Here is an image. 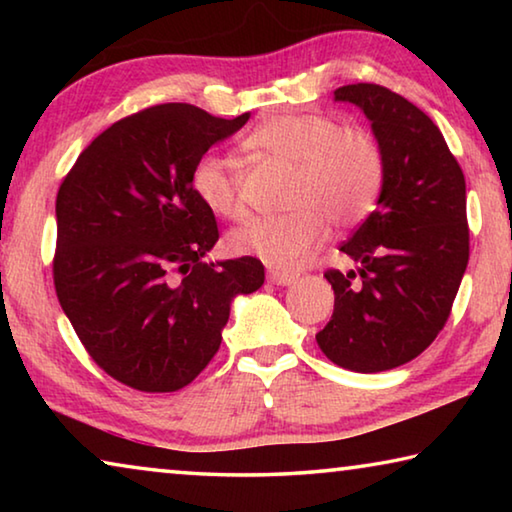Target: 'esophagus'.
<instances>
[{
    "label": "esophagus",
    "instance_id": "obj_1",
    "mask_svg": "<svg viewBox=\"0 0 512 512\" xmlns=\"http://www.w3.org/2000/svg\"><path fill=\"white\" fill-rule=\"evenodd\" d=\"M268 282L277 284V287H289V284H293L298 280V273H291V271H277V268H271V271L266 273Z\"/></svg>",
    "mask_w": 512,
    "mask_h": 512
}]
</instances>
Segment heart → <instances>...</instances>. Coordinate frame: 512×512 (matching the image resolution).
<instances>
[{
  "mask_svg": "<svg viewBox=\"0 0 512 512\" xmlns=\"http://www.w3.org/2000/svg\"><path fill=\"white\" fill-rule=\"evenodd\" d=\"M246 146L296 167L289 212L255 216L232 230L228 246L275 268H296L323 244L327 223L350 230L375 210L384 187V153L363 128H345L323 112H284L255 126ZM192 192L223 219H241L246 201L230 160L205 153L194 162Z\"/></svg>",
  "mask_w": 512,
  "mask_h": 512,
  "instance_id": "heart-1",
  "label": "heart"
}]
</instances>
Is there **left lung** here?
<instances>
[{"instance_id": "8db88e82", "label": "left lung", "mask_w": 512, "mask_h": 512, "mask_svg": "<svg viewBox=\"0 0 512 512\" xmlns=\"http://www.w3.org/2000/svg\"><path fill=\"white\" fill-rule=\"evenodd\" d=\"M334 97L372 121L384 187L377 210L341 244L359 271L325 273L334 314L316 341L336 366L381 372L427 350L452 314L470 259L465 176L438 126L400 94L354 83Z\"/></svg>"}]
</instances>
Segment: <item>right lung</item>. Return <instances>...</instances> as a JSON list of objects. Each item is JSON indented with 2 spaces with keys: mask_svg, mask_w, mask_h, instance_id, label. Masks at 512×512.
Returning <instances> with one entry per match:
<instances>
[{
  "mask_svg": "<svg viewBox=\"0 0 512 512\" xmlns=\"http://www.w3.org/2000/svg\"><path fill=\"white\" fill-rule=\"evenodd\" d=\"M248 117L144 108L94 137L58 189V302L92 361L135 391L192 384L219 350L232 298L264 284L255 257L203 262L219 225L189 183L194 162Z\"/></svg>",
  "mask_w": 512,
  "mask_h": 512,
  "instance_id": "obj_1",
  "label": "right lung"
}]
</instances>
